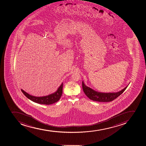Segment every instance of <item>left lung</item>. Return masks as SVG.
I'll return each mask as SVG.
<instances>
[{
	"instance_id": "8db88e82",
	"label": "left lung",
	"mask_w": 146,
	"mask_h": 146,
	"mask_svg": "<svg viewBox=\"0 0 146 146\" xmlns=\"http://www.w3.org/2000/svg\"><path fill=\"white\" fill-rule=\"evenodd\" d=\"M127 87L128 86H127L121 91L117 93H100L96 92L89 87L86 86L84 83L83 81H82V88L85 94L91 100L99 102H109L112 101L122 94Z\"/></svg>"
}]
</instances>
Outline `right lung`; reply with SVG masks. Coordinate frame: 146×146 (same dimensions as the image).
<instances>
[{
  "instance_id": "obj_1",
  "label": "right lung",
  "mask_w": 146,
  "mask_h": 146,
  "mask_svg": "<svg viewBox=\"0 0 146 146\" xmlns=\"http://www.w3.org/2000/svg\"><path fill=\"white\" fill-rule=\"evenodd\" d=\"M62 88L63 83H62L55 93L50 94L49 96H42V97L33 96L27 93V92L24 91L22 89H21V91L25 95L26 97L29 99L30 100H31L32 101L38 104H40L49 105V104H54L60 100V98L61 97L62 94Z\"/></svg>"
}]
</instances>
